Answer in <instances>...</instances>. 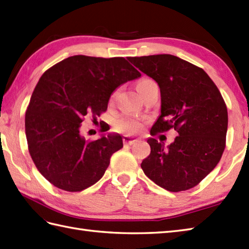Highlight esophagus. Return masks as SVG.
<instances>
[{"instance_id": "34e87169", "label": "esophagus", "mask_w": 249, "mask_h": 249, "mask_svg": "<svg viewBox=\"0 0 249 249\" xmlns=\"http://www.w3.org/2000/svg\"><path fill=\"white\" fill-rule=\"evenodd\" d=\"M123 141H124V144H126V145H132V144H135L136 142H138L136 138L130 137V136H124Z\"/></svg>"}]
</instances>
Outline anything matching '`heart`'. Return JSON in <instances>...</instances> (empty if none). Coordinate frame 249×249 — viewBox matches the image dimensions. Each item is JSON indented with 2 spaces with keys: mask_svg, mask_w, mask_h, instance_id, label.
Segmentation results:
<instances>
[{
  "mask_svg": "<svg viewBox=\"0 0 249 249\" xmlns=\"http://www.w3.org/2000/svg\"><path fill=\"white\" fill-rule=\"evenodd\" d=\"M151 84H154V82L149 79H143L141 82H139L137 85V89L138 91L140 92L142 89L145 88V87L149 86ZM115 127H117V129L121 132H124V134H128V135H132V134H136L139 130L141 129V123L139 122L137 120L134 119H121L119 120L117 124H115Z\"/></svg>",
  "mask_w": 249,
  "mask_h": 249,
  "instance_id": "b5f03b06",
  "label": "heart"
}]
</instances>
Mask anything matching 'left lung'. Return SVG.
<instances>
[{
    "label": "left lung",
    "mask_w": 249,
    "mask_h": 249,
    "mask_svg": "<svg viewBox=\"0 0 249 249\" xmlns=\"http://www.w3.org/2000/svg\"><path fill=\"white\" fill-rule=\"evenodd\" d=\"M128 60L160 88V115L151 134L171 128L178 132L167 146L148 138L151 154L141 163L144 174L170 192L195 187L216 166L225 149L228 112L221 92L203 69L177 56Z\"/></svg>",
    "instance_id": "obj_1"
}]
</instances>
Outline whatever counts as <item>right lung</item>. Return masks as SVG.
Instances as JSON below:
<instances>
[{
    "mask_svg": "<svg viewBox=\"0 0 249 249\" xmlns=\"http://www.w3.org/2000/svg\"><path fill=\"white\" fill-rule=\"evenodd\" d=\"M140 76L123 57L76 55L40 77L25 113V134L31 157L46 180L69 192L100 180L123 140L111 132L86 140L83 119L106 111L113 92Z\"/></svg>",
    "mask_w": 249,
    "mask_h": 249,
    "instance_id": "right-lung-1",
    "label": "right lung"
}]
</instances>
